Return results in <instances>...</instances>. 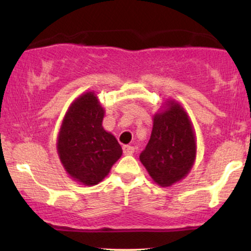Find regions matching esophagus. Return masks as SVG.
<instances>
[{
    "instance_id": "obj_1",
    "label": "esophagus",
    "mask_w": 251,
    "mask_h": 251,
    "mask_svg": "<svg viewBox=\"0 0 251 251\" xmlns=\"http://www.w3.org/2000/svg\"><path fill=\"white\" fill-rule=\"evenodd\" d=\"M123 151H124V154L129 155V154H132L134 152V148H133V146H131V145H124L123 146Z\"/></svg>"
}]
</instances>
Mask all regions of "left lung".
Listing matches in <instances>:
<instances>
[{
	"label": "left lung",
	"mask_w": 251,
	"mask_h": 251,
	"mask_svg": "<svg viewBox=\"0 0 251 251\" xmlns=\"http://www.w3.org/2000/svg\"><path fill=\"white\" fill-rule=\"evenodd\" d=\"M191 120L178 102L170 100L153 116V127L140 162L158 185L171 186L189 174L196 159Z\"/></svg>",
	"instance_id": "1"
}]
</instances>
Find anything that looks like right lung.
I'll use <instances>...</instances> for the list:
<instances>
[{
	"instance_id": "1",
	"label": "right lung",
	"mask_w": 251,
	"mask_h": 251,
	"mask_svg": "<svg viewBox=\"0 0 251 251\" xmlns=\"http://www.w3.org/2000/svg\"><path fill=\"white\" fill-rule=\"evenodd\" d=\"M103 114L94 92H86L72 102L57 137L63 168L83 185L100 183L123 154L116 137L102 127Z\"/></svg>"
}]
</instances>
